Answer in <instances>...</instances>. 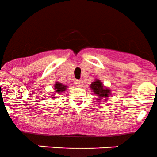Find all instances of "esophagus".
<instances>
[{
    "label": "esophagus",
    "mask_w": 157,
    "mask_h": 157,
    "mask_svg": "<svg viewBox=\"0 0 157 157\" xmlns=\"http://www.w3.org/2000/svg\"><path fill=\"white\" fill-rule=\"evenodd\" d=\"M75 85L78 88H81L82 86V85H83V82L81 80H75Z\"/></svg>",
    "instance_id": "obj_1"
}]
</instances>
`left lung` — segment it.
I'll return each mask as SVG.
<instances>
[{
	"label": "left lung",
	"mask_w": 157,
	"mask_h": 157,
	"mask_svg": "<svg viewBox=\"0 0 157 157\" xmlns=\"http://www.w3.org/2000/svg\"><path fill=\"white\" fill-rule=\"evenodd\" d=\"M90 88L92 90L94 94L97 96L96 100L98 101V102H100V101H101L102 99H104L105 101H106L108 100V98L111 94V89L108 87L105 86L101 81L98 78H96L94 82H91V84L90 85Z\"/></svg>",
	"instance_id": "left-lung-1"
}]
</instances>
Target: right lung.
Masks as SVG:
<instances>
[{"label":"right lung","mask_w":157,"mask_h":157,"mask_svg":"<svg viewBox=\"0 0 157 157\" xmlns=\"http://www.w3.org/2000/svg\"><path fill=\"white\" fill-rule=\"evenodd\" d=\"M67 88L68 85H64L63 83H60V82H56L55 84H54V91H55L56 95H52V98H56V95L62 94V93H64Z\"/></svg>","instance_id":"add662e5"}]
</instances>
